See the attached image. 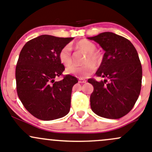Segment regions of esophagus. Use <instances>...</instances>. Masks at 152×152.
I'll return each mask as SVG.
<instances>
[{"mask_svg":"<svg viewBox=\"0 0 152 152\" xmlns=\"http://www.w3.org/2000/svg\"><path fill=\"white\" fill-rule=\"evenodd\" d=\"M86 82H87V81H86L85 79H79V83H85Z\"/></svg>","mask_w":152,"mask_h":152,"instance_id":"esophagus-1","label":"esophagus"}]
</instances>
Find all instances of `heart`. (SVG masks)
<instances>
[{"label": "heart", "instance_id": "heart-1", "mask_svg": "<svg viewBox=\"0 0 152 152\" xmlns=\"http://www.w3.org/2000/svg\"><path fill=\"white\" fill-rule=\"evenodd\" d=\"M78 50H82L87 53L84 60L85 65L82 66H72L67 68L66 73L74 75L80 79L88 77L96 70L95 65H98L102 62V55L96 50V45L94 42L86 39H80L75 44ZM58 58L60 63L65 67H69L73 64L71 54V48L65 45L59 50Z\"/></svg>", "mask_w": 152, "mask_h": 152}]
</instances>
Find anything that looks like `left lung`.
Listing matches in <instances>:
<instances>
[{"mask_svg": "<svg viewBox=\"0 0 152 152\" xmlns=\"http://www.w3.org/2000/svg\"><path fill=\"white\" fill-rule=\"evenodd\" d=\"M89 39L105 50L96 76L89 79L93 86L90 107L101 117L118 119L128 114L137 102L142 83V66L135 48L129 39L112 32H103Z\"/></svg>", "mask_w": 152, "mask_h": 152, "instance_id": "left-lung-1", "label": "left lung"}]
</instances>
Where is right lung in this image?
Instances as JSON below:
<instances>
[{
	"instance_id": "obj_1",
	"label": "right lung",
	"mask_w": 152,
	"mask_h": 152,
	"mask_svg": "<svg viewBox=\"0 0 152 152\" xmlns=\"http://www.w3.org/2000/svg\"><path fill=\"white\" fill-rule=\"evenodd\" d=\"M73 39L41 35L28 41L20 53L15 70L17 93L24 107L37 118L54 120L70 111L72 88L78 80L62 74L65 66L58 54ZM60 75L64 79L55 82Z\"/></svg>"
}]
</instances>
